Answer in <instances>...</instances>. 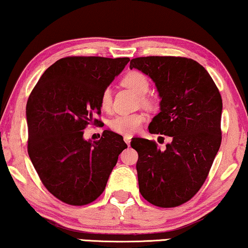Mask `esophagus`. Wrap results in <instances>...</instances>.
Returning <instances> with one entry per match:
<instances>
[{"label":"esophagus","mask_w":248,"mask_h":248,"mask_svg":"<svg viewBox=\"0 0 248 248\" xmlns=\"http://www.w3.org/2000/svg\"><path fill=\"white\" fill-rule=\"evenodd\" d=\"M124 141H125V143L127 144V146H130V143H131V137L125 136V137H124Z\"/></svg>","instance_id":"34e87169"}]
</instances>
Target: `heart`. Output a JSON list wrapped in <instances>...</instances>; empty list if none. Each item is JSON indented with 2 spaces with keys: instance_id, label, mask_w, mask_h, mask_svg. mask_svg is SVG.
I'll return each instance as SVG.
<instances>
[{
  "instance_id": "heart-1",
  "label": "heart",
  "mask_w": 248,
  "mask_h": 248,
  "mask_svg": "<svg viewBox=\"0 0 248 248\" xmlns=\"http://www.w3.org/2000/svg\"><path fill=\"white\" fill-rule=\"evenodd\" d=\"M122 84L125 88L130 89L138 95H141V104L146 107H153L154 100L146 94L149 92L150 82L149 78L144 75L143 73L138 72V70H132L128 72L123 78H122ZM112 104V91L110 88H106L101 93L100 105L104 110H110ZM146 121V116L141 112L136 114H121L111 118L109 122V126L112 131L117 133L123 134V136H132L133 133L139 130V127Z\"/></svg>"
}]
</instances>
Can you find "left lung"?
Segmentation results:
<instances>
[{"mask_svg": "<svg viewBox=\"0 0 248 248\" xmlns=\"http://www.w3.org/2000/svg\"><path fill=\"white\" fill-rule=\"evenodd\" d=\"M130 68L149 76L162 99L149 132L172 138L165 150L155 141L132 139L139 191L155 206H179L202 188L218 152L221 94L207 70L188 58L140 57Z\"/></svg>", "mask_w": 248, "mask_h": 248, "instance_id": "obj_1", "label": "left lung"}]
</instances>
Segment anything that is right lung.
Wrapping results in <instances>:
<instances>
[{
  "mask_svg": "<svg viewBox=\"0 0 248 248\" xmlns=\"http://www.w3.org/2000/svg\"><path fill=\"white\" fill-rule=\"evenodd\" d=\"M128 58L66 57L51 65L26 106L28 155L42 183L66 204L82 206L104 192L118 155L127 144L105 130L100 140L83 138L94 114H101L102 91Z\"/></svg>",
  "mask_w": 248,
  "mask_h": 248,
  "instance_id": "right-lung-1",
  "label": "right lung"
}]
</instances>
